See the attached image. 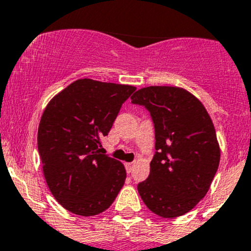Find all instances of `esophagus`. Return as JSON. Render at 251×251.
Segmentation results:
<instances>
[{
    "mask_svg": "<svg viewBox=\"0 0 251 251\" xmlns=\"http://www.w3.org/2000/svg\"><path fill=\"white\" fill-rule=\"evenodd\" d=\"M125 167H126V172L131 173V171H132V168H133V163L132 162H131V163H126Z\"/></svg>",
    "mask_w": 251,
    "mask_h": 251,
    "instance_id": "esophagus-1",
    "label": "esophagus"
}]
</instances>
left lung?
<instances>
[{"instance_id": "8db88e82", "label": "left lung", "mask_w": 251, "mask_h": 251, "mask_svg": "<svg viewBox=\"0 0 251 251\" xmlns=\"http://www.w3.org/2000/svg\"><path fill=\"white\" fill-rule=\"evenodd\" d=\"M154 124L156 153L137 186L141 200L162 218L193 209L207 194L221 161L214 125L204 105L178 86H147L131 97Z\"/></svg>"}]
</instances>
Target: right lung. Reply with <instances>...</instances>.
<instances>
[{
    "instance_id": "right-lung-1",
    "label": "right lung",
    "mask_w": 251,
    "mask_h": 251,
    "mask_svg": "<svg viewBox=\"0 0 251 251\" xmlns=\"http://www.w3.org/2000/svg\"><path fill=\"white\" fill-rule=\"evenodd\" d=\"M132 85L78 79L44 109L38 152L49 191L69 212L91 217L106 210L126 178L120 161L100 153Z\"/></svg>"
}]
</instances>
